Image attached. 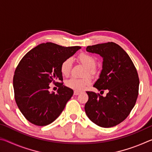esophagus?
Segmentation results:
<instances>
[{
	"mask_svg": "<svg viewBox=\"0 0 152 152\" xmlns=\"http://www.w3.org/2000/svg\"><path fill=\"white\" fill-rule=\"evenodd\" d=\"M80 93V92H78V91H74V95H78Z\"/></svg>",
	"mask_w": 152,
	"mask_h": 152,
	"instance_id": "1",
	"label": "esophagus"
}]
</instances>
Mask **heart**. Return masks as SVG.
<instances>
[{
  "mask_svg": "<svg viewBox=\"0 0 152 152\" xmlns=\"http://www.w3.org/2000/svg\"><path fill=\"white\" fill-rule=\"evenodd\" d=\"M77 60L86 67V74L94 75L96 74V59L94 56L88 53H80L77 56ZM72 60L70 58L66 59L60 65V72L64 76H68L72 70ZM92 83L91 76H87L84 78H71L66 82V85L69 88L76 91H82Z\"/></svg>",
  "mask_w": 152,
  "mask_h": 152,
  "instance_id": "1",
  "label": "heart"
}]
</instances>
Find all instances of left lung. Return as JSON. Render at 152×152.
Returning <instances> with one entry per match:
<instances>
[{
	"label": "left lung",
	"instance_id": "left-lung-1",
	"mask_svg": "<svg viewBox=\"0 0 152 152\" xmlns=\"http://www.w3.org/2000/svg\"><path fill=\"white\" fill-rule=\"evenodd\" d=\"M86 51L103 58L101 75L93 86L109 92L104 97L87 91L86 114L100 127H114L123 121L135 106L140 85L137 70L126 51L114 42L88 46Z\"/></svg>",
	"mask_w": 152,
	"mask_h": 152
}]
</instances>
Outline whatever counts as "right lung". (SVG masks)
<instances>
[{
  "label": "right lung",
  "mask_w": 152,
  "mask_h": 152,
  "mask_svg": "<svg viewBox=\"0 0 152 152\" xmlns=\"http://www.w3.org/2000/svg\"><path fill=\"white\" fill-rule=\"evenodd\" d=\"M81 48L42 43L27 52L15 71V99L20 112L32 124L48 125L57 119L72 96V89L63 85L60 65ZM51 82L58 83L57 94L48 91Z\"/></svg>",
  "instance_id": "1"
}]
</instances>
